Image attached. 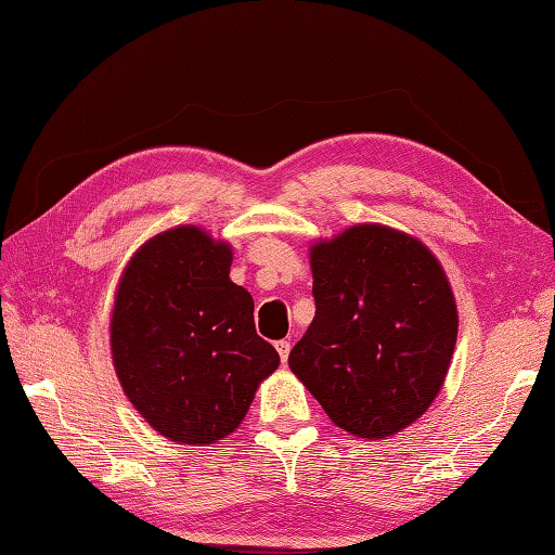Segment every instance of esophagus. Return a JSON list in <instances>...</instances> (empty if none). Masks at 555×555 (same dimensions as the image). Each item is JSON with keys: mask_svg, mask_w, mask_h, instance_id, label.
<instances>
[{"mask_svg": "<svg viewBox=\"0 0 555 555\" xmlns=\"http://www.w3.org/2000/svg\"><path fill=\"white\" fill-rule=\"evenodd\" d=\"M276 350H279L281 362H286L288 352H291V340H276Z\"/></svg>", "mask_w": 555, "mask_h": 555, "instance_id": "34e87169", "label": "esophagus"}]
</instances>
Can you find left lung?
<instances>
[{
    "label": "left lung",
    "instance_id": "1",
    "mask_svg": "<svg viewBox=\"0 0 555 555\" xmlns=\"http://www.w3.org/2000/svg\"><path fill=\"white\" fill-rule=\"evenodd\" d=\"M314 320L288 364L340 429L384 439L439 393L457 312L436 257L374 223L312 247Z\"/></svg>",
    "mask_w": 555,
    "mask_h": 555
}]
</instances>
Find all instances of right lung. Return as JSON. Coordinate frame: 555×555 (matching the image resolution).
<instances>
[{
	"mask_svg": "<svg viewBox=\"0 0 555 555\" xmlns=\"http://www.w3.org/2000/svg\"><path fill=\"white\" fill-rule=\"evenodd\" d=\"M229 269L227 243L179 227L140 247L116 293V374L140 415L173 441L229 436L279 367V352L255 332L250 293Z\"/></svg>",
	"mask_w": 555,
	"mask_h": 555,
	"instance_id": "add662e5",
	"label": "right lung"
}]
</instances>
